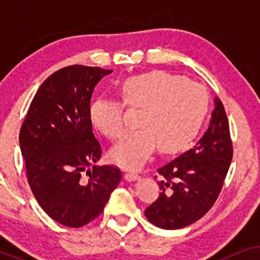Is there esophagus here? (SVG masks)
Returning a JSON list of instances; mask_svg holds the SVG:
<instances>
[{"label": "esophagus", "instance_id": "1", "mask_svg": "<svg viewBox=\"0 0 260 260\" xmlns=\"http://www.w3.org/2000/svg\"><path fill=\"white\" fill-rule=\"evenodd\" d=\"M124 177H125L126 181H136V180L140 179V175H138V174L135 173V172H127V173H125Z\"/></svg>", "mask_w": 260, "mask_h": 260}]
</instances>
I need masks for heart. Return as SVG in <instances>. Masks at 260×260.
Returning a JSON list of instances; mask_svg holds the SVG:
<instances>
[{
  "mask_svg": "<svg viewBox=\"0 0 260 260\" xmlns=\"http://www.w3.org/2000/svg\"><path fill=\"white\" fill-rule=\"evenodd\" d=\"M119 93L127 108L142 110V129L125 135L110 151L112 161L127 169L143 166L156 148L165 155L183 150L197 138L208 112L204 87L166 71L127 78L119 85ZM123 111L122 103L101 97L91 103L88 117L99 133L117 140L125 130Z\"/></svg>",
  "mask_w": 260,
  "mask_h": 260,
  "instance_id": "1",
  "label": "heart"
}]
</instances>
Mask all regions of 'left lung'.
I'll return each instance as SVG.
<instances>
[{
	"label": "left lung",
	"mask_w": 260,
	"mask_h": 260,
	"mask_svg": "<svg viewBox=\"0 0 260 260\" xmlns=\"http://www.w3.org/2000/svg\"><path fill=\"white\" fill-rule=\"evenodd\" d=\"M204 136L197 145L157 172L161 194L145 209L152 225L179 230L202 218L218 199L233 157L229 119L219 98Z\"/></svg>",
	"instance_id": "8db88e82"
}]
</instances>
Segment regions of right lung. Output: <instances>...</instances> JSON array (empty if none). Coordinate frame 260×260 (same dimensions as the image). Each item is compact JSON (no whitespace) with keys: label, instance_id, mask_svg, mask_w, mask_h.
Wrapping results in <instances>:
<instances>
[{"label":"right lung","instance_id":"right-lung-1","mask_svg":"<svg viewBox=\"0 0 260 260\" xmlns=\"http://www.w3.org/2000/svg\"><path fill=\"white\" fill-rule=\"evenodd\" d=\"M111 70L72 65L49 76L20 130L27 179L41 208L63 226L87 225L104 211L122 179L117 167L94 166L102 148L92 131V92Z\"/></svg>","mask_w":260,"mask_h":260}]
</instances>
